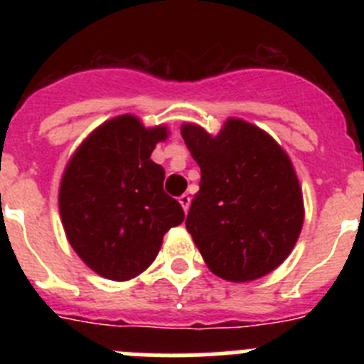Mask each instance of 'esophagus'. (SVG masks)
I'll return each instance as SVG.
<instances>
[{
  "label": "esophagus",
  "mask_w": 364,
  "mask_h": 364,
  "mask_svg": "<svg viewBox=\"0 0 364 364\" xmlns=\"http://www.w3.org/2000/svg\"><path fill=\"white\" fill-rule=\"evenodd\" d=\"M178 202L180 204H182V208H184V211H188L189 210V204H191V197H189V195H180L178 197Z\"/></svg>",
  "instance_id": "1"
}]
</instances>
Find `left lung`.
Segmentation results:
<instances>
[{
  "instance_id": "obj_1",
  "label": "left lung",
  "mask_w": 364,
  "mask_h": 364,
  "mask_svg": "<svg viewBox=\"0 0 364 364\" xmlns=\"http://www.w3.org/2000/svg\"><path fill=\"white\" fill-rule=\"evenodd\" d=\"M180 131L200 167L186 228L205 264L231 282L264 277L290 255L304 220L288 154L264 131L237 118L217 136L193 124Z\"/></svg>"
}]
</instances>
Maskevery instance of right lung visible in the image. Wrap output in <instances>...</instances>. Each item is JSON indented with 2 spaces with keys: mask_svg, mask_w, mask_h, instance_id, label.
<instances>
[{
  "mask_svg": "<svg viewBox=\"0 0 364 364\" xmlns=\"http://www.w3.org/2000/svg\"><path fill=\"white\" fill-rule=\"evenodd\" d=\"M166 127L146 129L131 114L112 118L73 154L60 215L74 252L92 272L129 281L149 268L164 235L184 220L182 205L164 191V167L151 160Z\"/></svg>",
  "mask_w": 364,
  "mask_h": 364,
  "instance_id": "right-lung-1",
  "label": "right lung"
}]
</instances>
